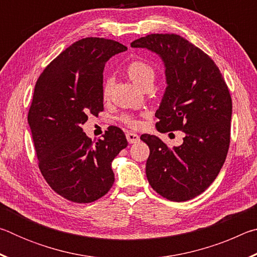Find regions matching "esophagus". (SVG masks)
Listing matches in <instances>:
<instances>
[{"instance_id":"34e87169","label":"esophagus","mask_w":257,"mask_h":257,"mask_svg":"<svg viewBox=\"0 0 257 257\" xmlns=\"http://www.w3.org/2000/svg\"><path fill=\"white\" fill-rule=\"evenodd\" d=\"M125 137H127V141H128L129 144H135V143L139 142V139H141L137 134L132 133V132L125 134Z\"/></svg>"}]
</instances>
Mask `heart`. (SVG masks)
I'll use <instances>...</instances> for the list:
<instances>
[{
  "mask_svg": "<svg viewBox=\"0 0 257 257\" xmlns=\"http://www.w3.org/2000/svg\"><path fill=\"white\" fill-rule=\"evenodd\" d=\"M127 73L130 79H132L135 84L141 86L142 88L145 87L153 86V82L155 80V69L152 64L146 62L144 60H134L128 64L127 67ZM112 89V79L111 78H106L103 82L102 86V95L103 98H108L111 94ZM119 120L123 124L128 125L130 128H137L138 121L134 118V116L129 114H122L119 118Z\"/></svg>",
  "mask_w": 257,
  "mask_h": 257,
  "instance_id": "b5f03b06",
  "label": "heart"
}]
</instances>
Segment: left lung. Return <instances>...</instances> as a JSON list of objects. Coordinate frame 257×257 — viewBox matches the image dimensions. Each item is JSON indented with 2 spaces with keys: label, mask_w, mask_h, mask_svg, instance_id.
I'll return each mask as SVG.
<instances>
[{
  "label": "left lung",
  "mask_w": 257,
  "mask_h": 257,
  "mask_svg": "<svg viewBox=\"0 0 257 257\" xmlns=\"http://www.w3.org/2000/svg\"><path fill=\"white\" fill-rule=\"evenodd\" d=\"M130 45L154 52L164 62L168 86L155 113L156 129L185 134L173 149L142 135L150 147L147 180L169 201H189L210 187L227 158L232 114L228 86L214 61L179 35L151 34Z\"/></svg>",
  "instance_id": "left-lung-1"
}]
</instances>
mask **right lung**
<instances>
[{"mask_svg": "<svg viewBox=\"0 0 257 257\" xmlns=\"http://www.w3.org/2000/svg\"><path fill=\"white\" fill-rule=\"evenodd\" d=\"M127 51L119 42L86 37L59 54L41 73L28 112L38 167L56 194L92 203L114 182L111 163L127 147L124 133L108 127L92 142L81 125L103 111V70L113 55Z\"/></svg>", "mask_w": 257, "mask_h": 257, "instance_id": "obj_1", "label": "right lung"}]
</instances>
